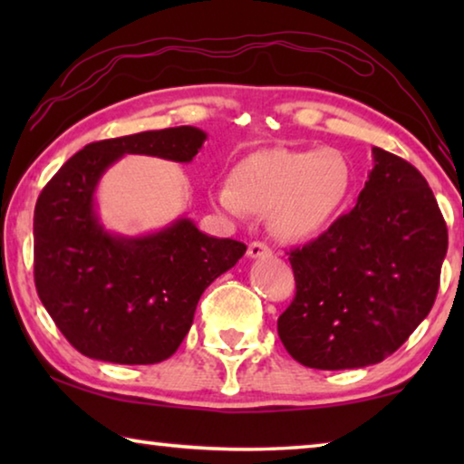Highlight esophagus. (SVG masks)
Here are the masks:
<instances>
[{
	"instance_id": "1",
	"label": "esophagus",
	"mask_w": 464,
	"mask_h": 464,
	"mask_svg": "<svg viewBox=\"0 0 464 464\" xmlns=\"http://www.w3.org/2000/svg\"><path fill=\"white\" fill-rule=\"evenodd\" d=\"M247 256L251 257V260H260V257H270L272 251H270L268 246H266V243L254 241V243H251V246L247 247Z\"/></svg>"
}]
</instances>
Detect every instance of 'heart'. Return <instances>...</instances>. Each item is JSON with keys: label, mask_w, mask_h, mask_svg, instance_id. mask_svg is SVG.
I'll return each instance as SVG.
<instances>
[{"label": "heart", "mask_w": 464, "mask_h": 464, "mask_svg": "<svg viewBox=\"0 0 464 464\" xmlns=\"http://www.w3.org/2000/svg\"><path fill=\"white\" fill-rule=\"evenodd\" d=\"M352 188V169L335 149H268L243 160L233 182L218 184L215 204L227 215H270L278 239L303 243L324 233Z\"/></svg>", "instance_id": "obj_1"}]
</instances>
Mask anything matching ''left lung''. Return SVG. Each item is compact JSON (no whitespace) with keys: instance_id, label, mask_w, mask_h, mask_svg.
Here are the masks:
<instances>
[{"instance_id":"8db88e82","label":"left lung","mask_w":464,"mask_h":464,"mask_svg":"<svg viewBox=\"0 0 464 464\" xmlns=\"http://www.w3.org/2000/svg\"><path fill=\"white\" fill-rule=\"evenodd\" d=\"M372 161L356 207L290 251L296 295L278 335L303 366L381 362L436 301L449 231L434 192L401 157L372 147Z\"/></svg>"}]
</instances>
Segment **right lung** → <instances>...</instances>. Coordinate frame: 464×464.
I'll list each match as a JSON object with an SVG mask.
<instances>
[{"label":"right lung","instance_id":"obj_1","mask_svg":"<svg viewBox=\"0 0 464 464\" xmlns=\"http://www.w3.org/2000/svg\"><path fill=\"white\" fill-rule=\"evenodd\" d=\"M207 132L174 127L98 140L75 153L34 208L38 296L75 350L114 364H157L190 332L204 290L231 270L246 246L202 233L188 217L160 231L106 229L96 190L124 155L190 163Z\"/></svg>","mask_w":464,"mask_h":464}]
</instances>
